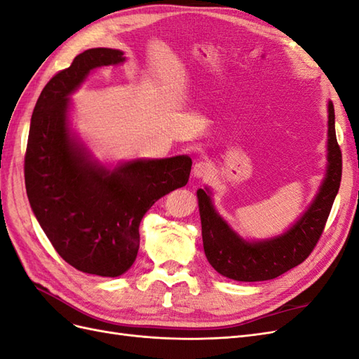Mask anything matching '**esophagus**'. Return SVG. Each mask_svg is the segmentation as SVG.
<instances>
[{"instance_id":"obj_1","label":"esophagus","mask_w":359,"mask_h":359,"mask_svg":"<svg viewBox=\"0 0 359 359\" xmlns=\"http://www.w3.org/2000/svg\"><path fill=\"white\" fill-rule=\"evenodd\" d=\"M212 165L211 163H208V161H198V163H194V166H193V175L196 177V178H210L211 177V173H212Z\"/></svg>"}]
</instances>
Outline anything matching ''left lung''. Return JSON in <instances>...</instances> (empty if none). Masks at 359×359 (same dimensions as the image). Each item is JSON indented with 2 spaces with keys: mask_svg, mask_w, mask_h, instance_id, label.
<instances>
[{
  "mask_svg": "<svg viewBox=\"0 0 359 359\" xmlns=\"http://www.w3.org/2000/svg\"><path fill=\"white\" fill-rule=\"evenodd\" d=\"M327 149V172L313 202L286 232L268 240H244L215 211L211 190H198L205 256L217 273L236 281H264L285 274L309 257L323 232L341 181L332 102H328Z\"/></svg>",
  "mask_w": 359,
  "mask_h": 359,
  "instance_id": "obj_1",
  "label": "left lung"
}]
</instances>
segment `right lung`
Returning a JSON list of instances; mask_svg holds the SVG:
<instances>
[{"mask_svg":"<svg viewBox=\"0 0 359 359\" xmlns=\"http://www.w3.org/2000/svg\"><path fill=\"white\" fill-rule=\"evenodd\" d=\"M126 61L124 52L79 53L46 83L31 116L25 187L31 210L57 253L86 274L118 277L133 265L139 224L160 198L184 187L191 158H135L111 168L72 128L70 95L93 70Z\"/></svg>","mask_w":359,"mask_h":359,"instance_id":"1","label":"right lung"}]
</instances>
